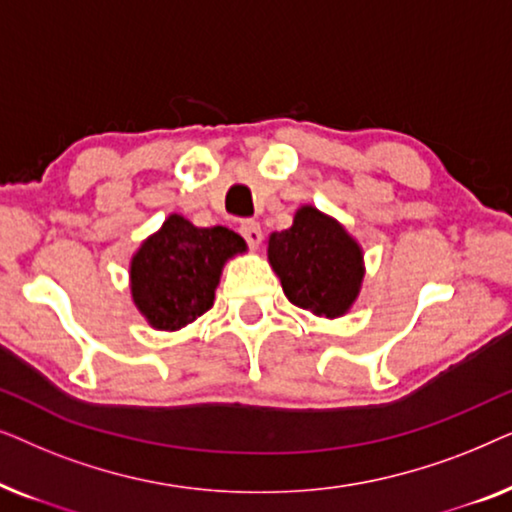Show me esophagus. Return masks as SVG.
Instances as JSON below:
<instances>
[{
    "label": "esophagus",
    "instance_id": "esophagus-1",
    "mask_svg": "<svg viewBox=\"0 0 512 512\" xmlns=\"http://www.w3.org/2000/svg\"><path fill=\"white\" fill-rule=\"evenodd\" d=\"M240 233L244 235V240L249 242L251 249H256L258 244H261V240H263V230H261V226H258L256 221H242Z\"/></svg>",
    "mask_w": 512,
    "mask_h": 512
}]
</instances>
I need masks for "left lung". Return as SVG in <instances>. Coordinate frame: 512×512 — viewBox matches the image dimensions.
<instances>
[{
	"label": "left lung",
	"instance_id": "left-lung-1",
	"mask_svg": "<svg viewBox=\"0 0 512 512\" xmlns=\"http://www.w3.org/2000/svg\"><path fill=\"white\" fill-rule=\"evenodd\" d=\"M268 263L286 298L324 319L345 317L366 277L359 240L314 205L298 207L291 228L268 237Z\"/></svg>",
	"mask_w": 512,
	"mask_h": 512
}]
</instances>
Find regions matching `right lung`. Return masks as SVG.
Here are the masks:
<instances>
[{
  "label": "right lung",
  "mask_w": 512,
  "mask_h": 512,
  "mask_svg": "<svg viewBox=\"0 0 512 512\" xmlns=\"http://www.w3.org/2000/svg\"><path fill=\"white\" fill-rule=\"evenodd\" d=\"M244 251L235 230L198 228L170 214L130 258L132 303L156 331H181L214 305L223 268Z\"/></svg>",
  "instance_id": "right-lung-1"
}]
</instances>
